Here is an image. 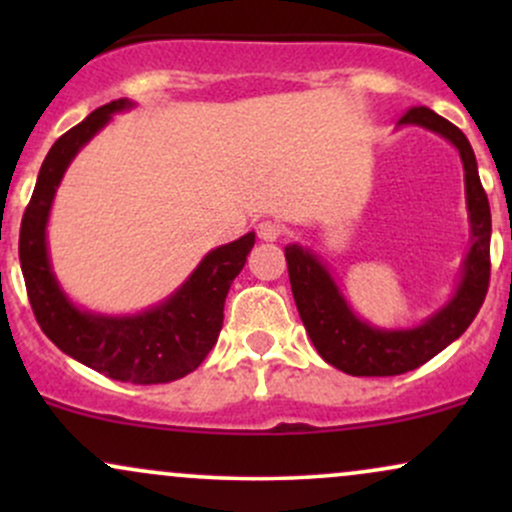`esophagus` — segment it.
Masks as SVG:
<instances>
[{"mask_svg":"<svg viewBox=\"0 0 512 512\" xmlns=\"http://www.w3.org/2000/svg\"><path fill=\"white\" fill-rule=\"evenodd\" d=\"M281 233H284V226L276 221H260L257 223V238L260 240H267V243H272V240H279Z\"/></svg>","mask_w":512,"mask_h":512,"instance_id":"1","label":"esophagus"}]
</instances>
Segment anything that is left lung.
I'll use <instances>...</instances> for the list:
<instances>
[{
	"instance_id": "left-lung-1",
	"label": "left lung",
	"mask_w": 512,
	"mask_h": 512,
	"mask_svg": "<svg viewBox=\"0 0 512 512\" xmlns=\"http://www.w3.org/2000/svg\"><path fill=\"white\" fill-rule=\"evenodd\" d=\"M399 125H416L431 129L460 151L464 168V197L469 214V252L462 262V276L457 281L450 301L438 308L421 325L407 330H383L361 320L346 303L325 262L301 248L298 243L286 245V264L293 301L301 315L305 332L317 349L334 368L349 375H399L424 366L445 346L462 337V332L477 317L491 276V209L481 187L477 158L467 137L452 122L433 113L431 108H411L399 120Z\"/></svg>"
}]
</instances>
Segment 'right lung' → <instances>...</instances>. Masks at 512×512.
<instances>
[{
  "label": "right lung",
  "mask_w": 512,
  "mask_h": 512,
  "mask_svg": "<svg viewBox=\"0 0 512 512\" xmlns=\"http://www.w3.org/2000/svg\"><path fill=\"white\" fill-rule=\"evenodd\" d=\"M132 105L127 98L103 105L52 144L21 221L19 260L35 320L57 349L113 380L158 385L185 378L216 344L223 325V303L233 279L245 267L255 233H245L207 252L195 272L166 301L137 315L91 313L69 301L52 272L48 252L52 199L74 156L115 113Z\"/></svg>",
  "instance_id": "right-lung-1"
}]
</instances>
